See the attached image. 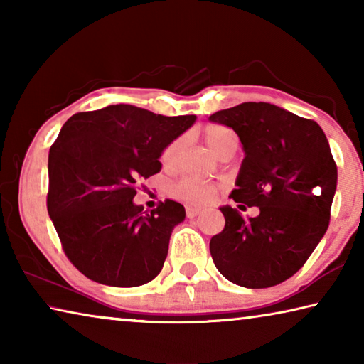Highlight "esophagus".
Returning a JSON list of instances; mask_svg holds the SVG:
<instances>
[{"label": "esophagus", "instance_id": "obj_1", "mask_svg": "<svg viewBox=\"0 0 364 364\" xmlns=\"http://www.w3.org/2000/svg\"><path fill=\"white\" fill-rule=\"evenodd\" d=\"M200 213V208H196V207H186V215L188 218H194L197 215Z\"/></svg>", "mask_w": 364, "mask_h": 364}]
</instances>
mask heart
I'll use <instances>...</instances> for the list:
<instances>
[{
	"instance_id": "1",
	"label": "heart",
	"mask_w": 364,
	"mask_h": 364,
	"mask_svg": "<svg viewBox=\"0 0 364 364\" xmlns=\"http://www.w3.org/2000/svg\"><path fill=\"white\" fill-rule=\"evenodd\" d=\"M205 141L210 149L217 154L221 147H225L228 143L236 139V134H234L230 128L221 127V125H208L204 132ZM183 146V138H176L175 141L165 147L162 152V164L164 165H173L176 162L178 156H180ZM215 194H217V188L213 186L212 183L199 181L196 178H183L181 181H178L173 188V196L176 199L183 202H188V204L200 205L210 202Z\"/></svg>"
}]
</instances>
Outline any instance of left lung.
<instances>
[{"mask_svg": "<svg viewBox=\"0 0 364 364\" xmlns=\"http://www.w3.org/2000/svg\"><path fill=\"white\" fill-rule=\"evenodd\" d=\"M208 120L232 128L244 149L230 197L260 210L245 220L220 207L225 230L210 239L215 267L247 289L279 284L304 267L329 226L337 167L328 138L316 122L269 102H242Z\"/></svg>", "mask_w": 364, "mask_h": 364, "instance_id": "8db88e82", "label": "left lung"}]
</instances>
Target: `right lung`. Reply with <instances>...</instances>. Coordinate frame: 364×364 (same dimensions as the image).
Listing matches in <instances>:
<instances>
[{"label": "right lung", "mask_w": 364, "mask_h": 364, "mask_svg": "<svg viewBox=\"0 0 364 364\" xmlns=\"http://www.w3.org/2000/svg\"><path fill=\"white\" fill-rule=\"evenodd\" d=\"M196 115L165 117L117 104L72 115L49 149L48 213L65 255L100 284L136 287L160 273L171 231L186 217L167 199L151 213L133 197Z\"/></svg>", "instance_id": "right-lung-1"}]
</instances>
